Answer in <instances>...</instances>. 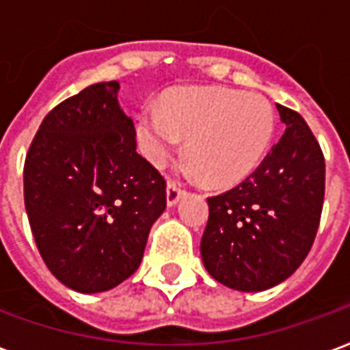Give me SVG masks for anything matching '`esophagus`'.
Returning <instances> with one entry per match:
<instances>
[{
  "mask_svg": "<svg viewBox=\"0 0 350 350\" xmlns=\"http://www.w3.org/2000/svg\"><path fill=\"white\" fill-rule=\"evenodd\" d=\"M165 190H167V205H170V206L175 205V203H177V201L180 200L183 196H185V190H183V186L177 185L175 180H170Z\"/></svg>",
  "mask_w": 350,
  "mask_h": 350,
  "instance_id": "obj_1",
  "label": "esophagus"
}]
</instances>
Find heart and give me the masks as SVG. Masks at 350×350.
<instances>
[{
	"label": "heart",
	"instance_id": "b5f03b06",
	"mask_svg": "<svg viewBox=\"0 0 350 350\" xmlns=\"http://www.w3.org/2000/svg\"><path fill=\"white\" fill-rule=\"evenodd\" d=\"M276 116L256 93L229 88H186L162 106L137 116V139L152 164L162 165L186 139V158L211 186L239 183L254 172L274 136Z\"/></svg>",
	"mask_w": 350,
	"mask_h": 350
}]
</instances>
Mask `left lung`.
<instances>
[{"label": "left lung", "instance_id": "obj_1", "mask_svg": "<svg viewBox=\"0 0 350 350\" xmlns=\"http://www.w3.org/2000/svg\"><path fill=\"white\" fill-rule=\"evenodd\" d=\"M285 132L257 170L208 198L205 269L237 291H265L310 254L325 201V154L300 113L276 104Z\"/></svg>", "mask_w": 350, "mask_h": 350}]
</instances>
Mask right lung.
Segmentation results:
<instances>
[{
	"mask_svg": "<svg viewBox=\"0 0 350 350\" xmlns=\"http://www.w3.org/2000/svg\"><path fill=\"white\" fill-rule=\"evenodd\" d=\"M119 83L89 85L40 122L24 164V201L42 261L78 293H102L142 262L165 208V178L136 150Z\"/></svg>",
	"mask_w": 350,
	"mask_h": 350,
	"instance_id": "1",
	"label": "right lung"
}]
</instances>
